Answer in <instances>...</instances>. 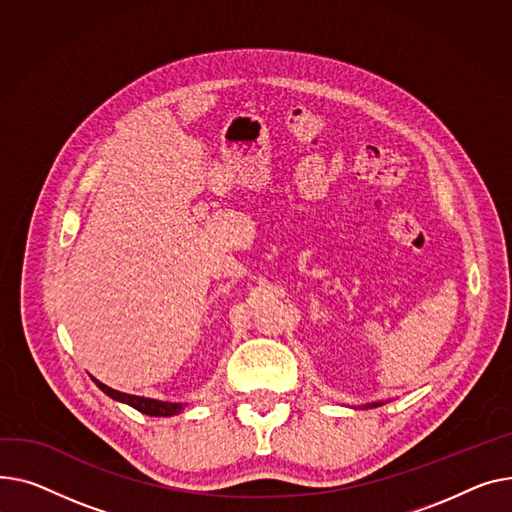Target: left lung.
<instances>
[{
  "label": "left lung",
  "mask_w": 512,
  "mask_h": 512,
  "mask_svg": "<svg viewBox=\"0 0 512 512\" xmlns=\"http://www.w3.org/2000/svg\"><path fill=\"white\" fill-rule=\"evenodd\" d=\"M372 407H378V403H374V405H372Z\"/></svg>",
  "instance_id": "left-lung-1"
}]
</instances>
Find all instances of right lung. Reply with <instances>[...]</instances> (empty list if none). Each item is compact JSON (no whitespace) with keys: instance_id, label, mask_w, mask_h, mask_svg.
<instances>
[{"instance_id":"add662e5","label":"right lung","mask_w":512,"mask_h":512,"mask_svg":"<svg viewBox=\"0 0 512 512\" xmlns=\"http://www.w3.org/2000/svg\"><path fill=\"white\" fill-rule=\"evenodd\" d=\"M95 384L111 399L128 403L130 407H134V409H138L140 413H146V415L169 417V415H175V413L182 411V405H179V403H165V401H155V399H144V397H136V395H128V393H119V390H113V388H109L107 384H103L99 380H95Z\"/></svg>"}]
</instances>
